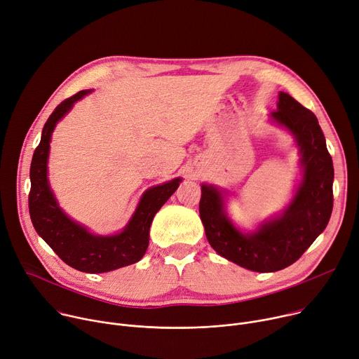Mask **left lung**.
<instances>
[{"instance_id":"obj_1","label":"left lung","mask_w":359,"mask_h":359,"mask_svg":"<svg viewBox=\"0 0 359 359\" xmlns=\"http://www.w3.org/2000/svg\"><path fill=\"white\" fill-rule=\"evenodd\" d=\"M271 118L295 136L301 151L302 182L278 217L242 233L226 216L223 196L202 184L201 219L210 246L231 262L255 272L285 269L304 255L327 227L334 206V165L316 116L286 93H279Z\"/></svg>"}]
</instances>
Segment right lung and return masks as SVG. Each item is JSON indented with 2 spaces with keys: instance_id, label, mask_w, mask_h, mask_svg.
<instances>
[{
  "instance_id": "1",
  "label": "right lung",
  "mask_w": 359,
  "mask_h": 359,
  "mask_svg": "<svg viewBox=\"0 0 359 359\" xmlns=\"http://www.w3.org/2000/svg\"><path fill=\"white\" fill-rule=\"evenodd\" d=\"M88 93V90H81L61 102L46 121L41 142L31 160L28 208L34 229L62 262L80 272L103 273L136 264L143 257L149 246L153 217L176 191L182 179L177 177L146 190L127 226L113 236L91 235L84 226L64 213L57 205L47 179L51 133L74 103Z\"/></svg>"
}]
</instances>
